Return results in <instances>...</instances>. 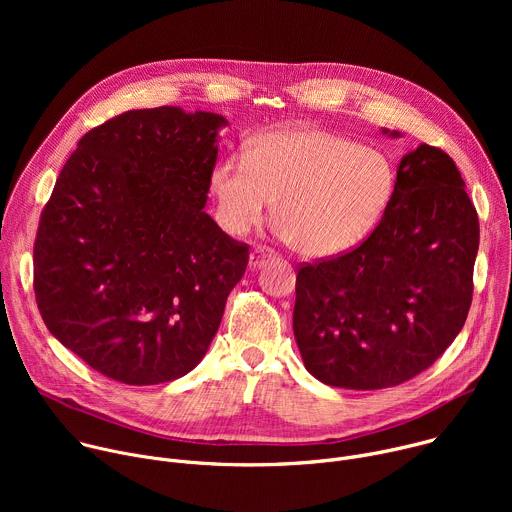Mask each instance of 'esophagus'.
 <instances>
[{
	"instance_id": "1",
	"label": "esophagus",
	"mask_w": 512,
	"mask_h": 512,
	"mask_svg": "<svg viewBox=\"0 0 512 512\" xmlns=\"http://www.w3.org/2000/svg\"><path fill=\"white\" fill-rule=\"evenodd\" d=\"M273 257V251L267 247H255L249 255V267L251 269H261L269 259Z\"/></svg>"
}]
</instances>
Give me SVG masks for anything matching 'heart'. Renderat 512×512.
<instances>
[{"instance_id": "heart-1", "label": "heart", "mask_w": 512, "mask_h": 512, "mask_svg": "<svg viewBox=\"0 0 512 512\" xmlns=\"http://www.w3.org/2000/svg\"><path fill=\"white\" fill-rule=\"evenodd\" d=\"M387 154L310 125L263 133L249 154L212 170L216 221L231 235L251 231L271 202L275 233L300 255L338 257L379 225L395 194Z\"/></svg>"}]
</instances>
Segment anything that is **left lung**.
<instances>
[{"mask_svg": "<svg viewBox=\"0 0 512 512\" xmlns=\"http://www.w3.org/2000/svg\"><path fill=\"white\" fill-rule=\"evenodd\" d=\"M478 241L460 170L421 143L399 162L371 237L298 271L294 336L308 373L330 387L373 391L425 371L466 322Z\"/></svg>", "mask_w": 512, "mask_h": 512, "instance_id": "left-lung-1", "label": "left lung"}]
</instances>
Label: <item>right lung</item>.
<instances>
[{
	"label": "right lung",
	"instance_id": "1",
	"mask_svg": "<svg viewBox=\"0 0 512 512\" xmlns=\"http://www.w3.org/2000/svg\"><path fill=\"white\" fill-rule=\"evenodd\" d=\"M229 121L180 107L91 129L42 210L34 291L50 334L97 373L160 385L204 358L249 247L202 210Z\"/></svg>",
	"mask_w": 512,
	"mask_h": 512
}]
</instances>
